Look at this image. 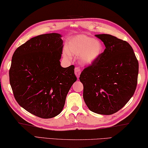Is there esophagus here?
<instances>
[{
  "label": "esophagus",
  "instance_id": "esophagus-1",
  "mask_svg": "<svg viewBox=\"0 0 148 148\" xmlns=\"http://www.w3.org/2000/svg\"><path fill=\"white\" fill-rule=\"evenodd\" d=\"M75 75H76L77 77L78 78L80 77V75L81 73V71H80V69L78 68V67H76L75 68Z\"/></svg>",
  "mask_w": 148,
  "mask_h": 148
}]
</instances>
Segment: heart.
I'll return each mask as SVG.
<instances>
[{
    "label": "heart",
    "mask_w": 148,
    "mask_h": 148,
    "mask_svg": "<svg viewBox=\"0 0 148 148\" xmlns=\"http://www.w3.org/2000/svg\"><path fill=\"white\" fill-rule=\"evenodd\" d=\"M66 49L71 55L81 56V62L84 64L89 65L92 64L101 56L103 52V45L100 41L94 38L78 35L68 41ZM67 53L64 52L66 57H69Z\"/></svg>",
    "instance_id": "b5f03b06"
}]
</instances>
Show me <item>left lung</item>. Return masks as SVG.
I'll use <instances>...</instances> for the list:
<instances>
[{
    "instance_id": "obj_1",
    "label": "left lung",
    "mask_w": 148,
    "mask_h": 148,
    "mask_svg": "<svg viewBox=\"0 0 148 148\" xmlns=\"http://www.w3.org/2000/svg\"><path fill=\"white\" fill-rule=\"evenodd\" d=\"M105 49L82 71L84 101L92 112L110 115L134 95L137 84L138 62L128 42L110 34H96Z\"/></svg>"
}]
</instances>
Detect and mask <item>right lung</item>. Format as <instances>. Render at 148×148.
I'll list each match as a JSON object with an SVG mask.
<instances>
[{
  "mask_svg": "<svg viewBox=\"0 0 148 148\" xmlns=\"http://www.w3.org/2000/svg\"><path fill=\"white\" fill-rule=\"evenodd\" d=\"M62 36L39 35L15 50L10 70L14 98L21 107L41 118L61 112L71 86L77 80L75 66L62 68Z\"/></svg>",
  "mask_w": 148,
  "mask_h": 148,
  "instance_id": "right-lung-1",
  "label": "right lung"
}]
</instances>
